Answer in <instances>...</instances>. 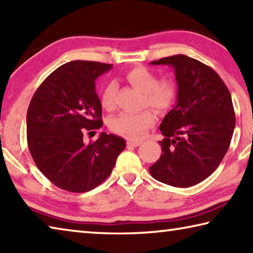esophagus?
I'll use <instances>...</instances> for the list:
<instances>
[{
    "label": "esophagus",
    "instance_id": "obj_1",
    "mask_svg": "<svg viewBox=\"0 0 253 253\" xmlns=\"http://www.w3.org/2000/svg\"><path fill=\"white\" fill-rule=\"evenodd\" d=\"M140 144H142V142H140V140H131V139H128L127 140V145H129V146L137 147V146H139Z\"/></svg>",
    "mask_w": 253,
    "mask_h": 253
}]
</instances>
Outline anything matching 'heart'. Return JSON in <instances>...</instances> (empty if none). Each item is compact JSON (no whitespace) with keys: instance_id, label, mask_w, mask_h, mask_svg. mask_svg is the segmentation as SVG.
Instances as JSON below:
<instances>
[{"instance_id":"1","label":"heart","mask_w":253,"mask_h":253,"mask_svg":"<svg viewBox=\"0 0 253 253\" xmlns=\"http://www.w3.org/2000/svg\"><path fill=\"white\" fill-rule=\"evenodd\" d=\"M126 79L144 92V105L151 106L161 113L169 110L176 99V87L172 80H158L157 76L147 68L136 67L126 72ZM117 84L114 81L105 85L100 102L102 108L113 110L115 108ZM156 121L152 109H144L139 113H123L114 117L109 123L110 130L119 136L130 139H139L146 134Z\"/></svg>"}]
</instances>
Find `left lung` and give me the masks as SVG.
Here are the masks:
<instances>
[{"label":"left lung","mask_w":253,"mask_h":253,"mask_svg":"<svg viewBox=\"0 0 253 253\" xmlns=\"http://www.w3.org/2000/svg\"><path fill=\"white\" fill-rule=\"evenodd\" d=\"M151 65L174 68L177 101L160 126L163 153L149 173L170 186H193L217 169L230 147L235 127L231 93L211 67L187 55Z\"/></svg>","instance_id":"left-lung-1"}]
</instances>
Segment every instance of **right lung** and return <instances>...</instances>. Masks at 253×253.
Returning a JSON list of instances; mask_svg holds the SVG:
<instances>
[{"instance_id": "right-lung-1", "label": "right lung", "mask_w": 253, "mask_h": 253, "mask_svg": "<svg viewBox=\"0 0 253 253\" xmlns=\"http://www.w3.org/2000/svg\"><path fill=\"white\" fill-rule=\"evenodd\" d=\"M113 65L76 60L44 79L27 114L28 147L37 168L62 190L84 193L109 176L126 147L122 137L101 132L96 142L84 136L102 126L95 81Z\"/></svg>"}]
</instances>
